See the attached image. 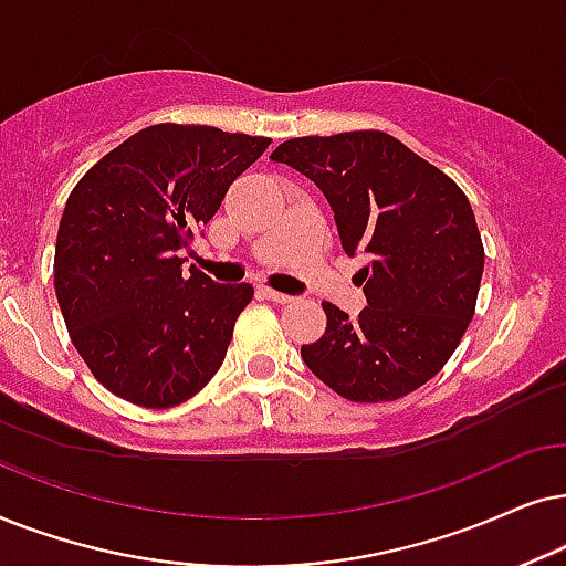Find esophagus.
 Here are the masks:
<instances>
[{
    "label": "esophagus",
    "mask_w": 566,
    "mask_h": 566,
    "mask_svg": "<svg viewBox=\"0 0 566 566\" xmlns=\"http://www.w3.org/2000/svg\"><path fill=\"white\" fill-rule=\"evenodd\" d=\"M261 295L266 297V300H271V303H279V305L292 303V295H284V292H276V290H271V287H261Z\"/></svg>",
    "instance_id": "esophagus-1"
}]
</instances>
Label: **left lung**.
I'll list each match as a JSON object with an SVG mask.
<instances>
[{"label": "left lung", "mask_w": 566, "mask_h": 566, "mask_svg": "<svg viewBox=\"0 0 566 566\" xmlns=\"http://www.w3.org/2000/svg\"><path fill=\"white\" fill-rule=\"evenodd\" d=\"M271 160L303 172L334 209L346 255H367L354 282L367 307L303 344L305 365L357 403L396 401L442 370L476 311L484 245L465 193L386 132L297 137Z\"/></svg>", "instance_id": "left-lung-1"}]
</instances>
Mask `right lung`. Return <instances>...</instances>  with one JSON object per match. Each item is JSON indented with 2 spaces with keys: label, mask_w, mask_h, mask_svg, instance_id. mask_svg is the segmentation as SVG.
<instances>
[{
  "label": "right lung",
  "mask_w": 566,
  "mask_h": 566,
  "mask_svg": "<svg viewBox=\"0 0 566 566\" xmlns=\"http://www.w3.org/2000/svg\"><path fill=\"white\" fill-rule=\"evenodd\" d=\"M271 139L214 126H147L90 168L66 199L54 287L72 344L111 394L170 409L228 354L251 284L184 269L196 232Z\"/></svg>",
  "instance_id": "1"
}]
</instances>
